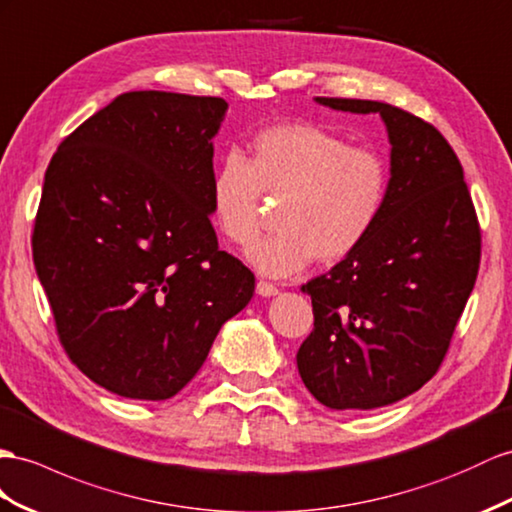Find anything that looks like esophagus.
Segmentation results:
<instances>
[{
	"label": "esophagus",
	"instance_id": "esophagus-1",
	"mask_svg": "<svg viewBox=\"0 0 512 512\" xmlns=\"http://www.w3.org/2000/svg\"><path fill=\"white\" fill-rule=\"evenodd\" d=\"M257 294L259 296H274V294H279V287L274 285V283H270V281H264V279H259L257 281Z\"/></svg>",
	"mask_w": 512,
	"mask_h": 512
}]
</instances>
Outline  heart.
<instances>
[{"mask_svg":"<svg viewBox=\"0 0 512 512\" xmlns=\"http://www.w3.org/2000/svg\"><path fill=\"white\" fill-rule=\"evenodd\" d=\"M391 190L383 153L309 123L274 125L253 138L248 157L227 153L212 175L209 203L218 231L248 244L259 229L261 196L281 199L277 233L246 248L270 277H290L313 257L346 259L381 222Z\"/></svg>","mask_w":512,"mask_h":512,"instance_id":"heart-1","label":"heart"}]
</instances>
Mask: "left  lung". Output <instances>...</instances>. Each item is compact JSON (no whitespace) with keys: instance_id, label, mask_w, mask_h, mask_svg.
Wrapping results in <instances>:
<instances>
[{"instance_id":"8db88e82","label":"left lung","mask_w":512,"mask_h":512,"mask_svg":"<svg viewBox=\"0 0 512 512\" xmlns=\"http://www.w3.org/2000/svg\"><path fill=\"white\" fill-rule=\"evenodd\" d=\"M381 114L391 190L372 235L303 285L313 331L300 378L329 409L368 411L411 396L437 374L480 268V225L463 166L437 127L381 101L316 97Z\"/></svg>"}]
</instances>
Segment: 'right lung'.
Returning a JSON list of instances; mask_svg holds the SVG:
<instances>
[{
  "label": "right lung",
  "instance_id": "right-lung-1",
  "mask_svg": "<svg viewBox=\"0 0 512 512\" xmlns=\"http://www.w3.org/2000/svg\"><path fill=\"white\" fill-rule=\"evenodd\" d=\"M227 101L162 90L116 97L60 142L32 253L60 344L90 381L168 400L255 292L220 251L209 188Z\"/></svg>",
  "mask_w": 512,
  "mask_h": 512
}]
</instances>
